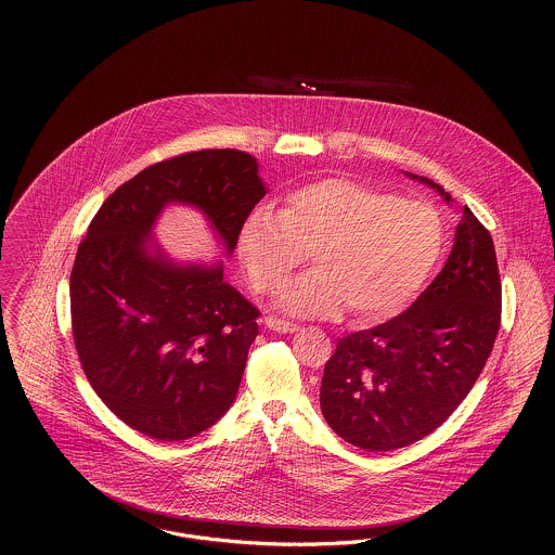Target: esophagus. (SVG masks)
<instances>
[{"mask_svg":"<svg viewBox=\"0 0 555 555\" xmlns=\"http://www.w3.org/2000/svg\"><path fill=\"white\" fill-rule=\"evenodd\" d=\"M266 326L270 328V331H276V333H295L299 326L295 324V322H289V320H281V318L276 317H268L264 320Z\"/></svg>","mask_w":555,"mask_h":555,"instance_id":"esophagus-1","label":"esophagus"}]
</instances>
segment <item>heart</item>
I'll use <instances>...</instances> for the list:
<instances>
[{
  "instance_id": "heart-1",
  "label": "heart",
  "mask_w": 555,
  "mask_h": 555,
  "mask_svg": "<svg viewBox=\"0 0 555 555\" xmlns=\"http://www.w3.org/2000/svg\"><path fill=\"white\" fill-rule=\"evenodd\" d=\"M443 247V224L424 202L401 199L353 179L293 189L279 214L254 211L237 251L251 285L276 291L306 262L318 268L281 291V310L299 317L380 322L421 291Z\"/></svg>"
}]
</instances>
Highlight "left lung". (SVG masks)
<instances>
[{
	"label": "left lung",
	"instance_id": "1",
	"mask_svg": "<svg viewBox=\"0 0 555 555\" xmlns=\"http://www.w3.org/2000/svg\"><path fill=\"white\" fill-rule=\"evenodd\" d=\"M433 186L446 202L443 186ZM502 322L495 245L462 208L448 262L399 317L339 339L324 366L320 408L347 443L405 448L448 421L475 387Z\"/></svg>",
	"mask_w": 555,
	"mask_h": 555
}]
</instances>
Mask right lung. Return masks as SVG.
I'll return each mask as SVG.
<instances>
[{
    "mask_svg": "<svg viewBox=\"0 0 555 555\" xmlns=\"http://www.w3.org/2000/svg\"><path fill=\"white\" fill-rule=\"evenodd\" d=\"M266 195L237 150L164 159L118 186L93 216L70 274L73 337L91 387L134 430L185 441L235 401L260 312L222 264H175L152 243L168 204L204 211L227 254Z\"/></svg>",
    "mask_w": 555,
    "mask_h": 555,
    "instance_id": "right-lung-1",
    "label": "right lung"
}]
</instances>
